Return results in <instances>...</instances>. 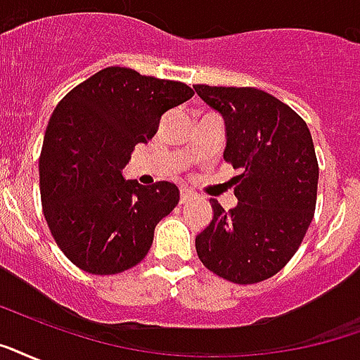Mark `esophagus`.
<instances>
[{
	"label": "esophagus",
	"instance_id": "obj_1",
	"mask_svg": "<svg viewBox=\"0 0 360 360\" xmlns=\"http://www.w3.org/2000/svg\"><path fill=\"white\" fill-rule=\"evenodd\" d=\"M196 194L192 191H188V188H181V196H179V202L181 204H186V202H191L192 198H194Z\"/></svg>",
	"mask_w": 360,
	"mask_h": 360
}]
</instances>
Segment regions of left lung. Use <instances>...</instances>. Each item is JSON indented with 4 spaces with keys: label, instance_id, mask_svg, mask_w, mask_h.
Segmentation results:
<instances>
[{
    "label": "left lung",
    "instance_id": "left-lung-1",
    "mask_svg": "<svg viewBox=\"0 0 360 360\" xmlns=\"http://www.w3.org/2000/svg\"><path fill=\"white\" fill-rule=\"evenodd\" d=\"M194 90L224 119V160L241 169L232 179L238 205L224 211L210 200L213 219L196 236V253L219 278L259 283L292 259L314 219L319 181L314 139L300 115L264 90L207 84Z\"/></svg>",
    "mask_w": 360,
    "mask_h": 360
}]
</instances>
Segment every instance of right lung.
<instances>
[{"instance_id": "right-lung-1", "label": "right lung", "mask_w": 360, "mask_h": 360, "mask_svg": "<svg viewBox=\"0 0 360 360\" xmlns=\"http://www.w3.org/2000/svg\"><path fill=\"white\" fill-rule=\"evenodd\" d=\"M192 96L185 82L113 65L56 105L39 156L41 202L52 238L81 270L120 274L149 253L179 188L126 181L122 168L134 147L155 136L162 115Z\"/></svg>"}]
</instances>
